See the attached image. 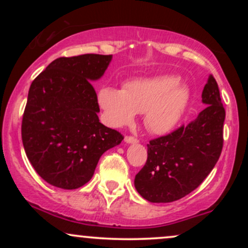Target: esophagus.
Here are the masks:
<instances>
[{
    "instance_id": "esophagus-1",
    "label": "esophagus",
    "mask_w": 248,
    "mask_h": 248,
    "mask_svg": "<svg viewBox=\"0 0 248 248\" xmlns=\"http://www.w3.org/2000/svg\"><path fill=\"white\" fill-rule=\"evenodd\" d=\"M124 141H126L127 143H138L139 142L138 138H135V136H132V135H127L126 138H124Z\"/></svg>"
}]
</instances>
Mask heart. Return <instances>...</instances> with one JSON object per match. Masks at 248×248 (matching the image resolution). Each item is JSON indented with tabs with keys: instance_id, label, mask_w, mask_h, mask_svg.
<instances>
[{
	"instance_id": "heart-1",
	"label": "heart",
	"mask_w": 248,
	"mask_h": 248,
	"mask_svg": "<svg viewBox=\"0 0 248 248\" xmlns=\"http://www.w3.org/2000/svg\"><path fill=\"white\" fill-rule=\"evenodd\" d=\"M189 98V90L173 76L138 79L124 90L102 87L98 93L99 106L110 126L124 127L138 113H144L147 128L156 134L168 133L178 124Z\"/></svg>"
}]
</instances>
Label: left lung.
I'll list each match as a JSON object with an SVG mask.
<instances>
[{"instance_id": "8db88e82", "label": "left lung", "mask_w": 248, "mask_h": 248, "mask_svg": "<svg viewBox=\"0 0 248 248\" xmlns=\"http://www.w3.org/2000/svg\"><path fill=\"white\" fill-rule=\"evenodd\" d=\"M202 101L206 106L195 120L147 144V162L134 183L148 202L170 203L186 197L203 183L218 162L226 114L213 76L204 86Z\"/></svg>"}]
</instances>
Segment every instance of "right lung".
Masks as SVG:
<instances>
[{
  "label": "right lung",
  "mask_w": 248,
  "mask_h": 248,
  "mask_svg": "<svg viewBox=\"0 0 248 248\" xmlns=\"http://www.w3.org/2000/svg\"><path fill=\"white\" fill-rule=\"evenodd\" d=\"M112 55L61 57L33 79L22 119V142L33 169L51 186L86 184L106 150L124 135L99 121L91 81L104 75Z\"/></svg>",
  "instance_id": "right-lung-1"
}]
</instances>
